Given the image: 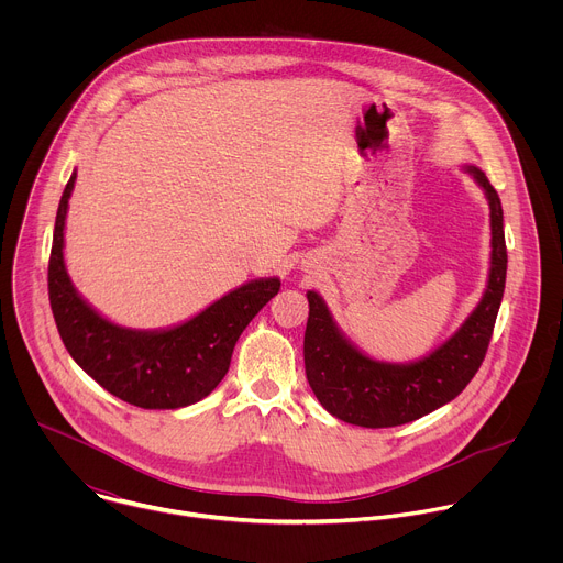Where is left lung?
I'll list each match as a JSON object with an SVG mask.
<instances>
[{
    "instance_id": "left-lung-1",
    "label": "left lung",
    "mask_w": 563,
    "mask_h": 563,
    "mask_svg": "<svg viewBox=\"0 0 563 563\" xmlns=\"http://www.w3.org/2000/svg\"><path fill=\"white\" fill-rule=\"evenodd\" d=\"M490 205L493 263L488 289L461 330L423 361L410 365L378 363L361 354L334 325L316 291H307L305 374L330 415L361 428H394L417 421L459 396L486 358L506 289L508 252L499 194L484 172L467 167Z\"/></svg>"
}]
</instances>
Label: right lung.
I'll return each instance as SVG.
<instances>
[{
  "label": "right lung",
  "instance_id": "obj_1",
  "mask_svg": "<svg viewBox=\"0 0 563 563\" xmlns=\"http://www.w3.org/2000/svg\"><path fill=\"white\" fill-rule=\"evenodd\" d=\"M75 174L59 200L48 261V300L57 332L73 361L107 391L144 410L198 404L224 378L238 336L278 294L280 280L238 287L165 332H135L109 323L70 285L64 267V220Z\"/></svg>",
  "mask_w": 563,
  "mask_h": 563
}]
</instances>
